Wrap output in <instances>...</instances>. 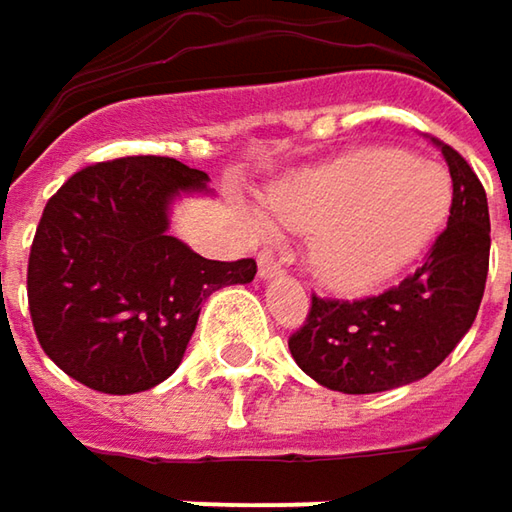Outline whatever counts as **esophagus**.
<instances>
[{
    "label": "esophagus",
    "instance_id": "obj_1",
    "mask_svg": "<svg viewBox=\"0 0 512 512\" xmlns=\"http://www.w3.org/2000/svg\"><path fill=\"white\" fill-rule=\"evenodd\" d=\"M257 275H260L263 281H272V278H281L284 269H281L269 255H260V260H257Z\"/></svg>",
    "mask_w": 512,
    "mask_h": 512
}]
</instances>
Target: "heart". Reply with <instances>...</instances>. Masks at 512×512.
<instances>
[{
	"mask_svg": "<svg viewBox=\"0 0 512 512\" xmlns=\"http://www.w3.org/2000/svg\"><path fill=\"white\" fill-rule=\"evenodd\" d=\"M449 205L446 167L394 147H365L275 185L266 196L269 220L255 217V226L313 234L307 257L318 281L368 292L426 252Z\"/></svg>",
	"mask_w": 512,
	"mask_h": 512,
	"instance_id": "heart-1",
	"label": "heart"
}]
</instances>
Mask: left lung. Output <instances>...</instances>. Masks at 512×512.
<instances>
[{
	"label": "left lung",
	"instance_id": "obj_1",
	"mask_svg": "<svg viewBox=\"0 0 512 512\" xmlns=\"http://www.w3.org/2000/svg\"><path fill=\"white\" fill-rule=\"evenodd\" d=\"M440 150L452 176V208L426 263L374 298L313 295L307 324L289 336L298 368L330 391L376 394L429 376L478 316L490 266L487 194L458 150Z\"/></svg>",
	"mask_w": 512,
	"mask_h": 512
}]
</instances>
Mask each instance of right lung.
I'll return each mask as SVG.
<instances>
[{
	"mask_svg": "<svg viewBox=\"0 0 512 512\" xmlns=\"http://www.w3.org/2000/svg\"><path fill=\"white\" fill-rule=\"evenodd\" d=\"M208 173L167 156H127L75 173L48 199L28 257V310L46 356L101 394L150 391L173 374L205 298L249 284L257 263L208 260L170 228Z\"/></svg>",
	"mask_w": 512,
	"mask_h": 512,
	"instance_id": "right-lung-1",
	"label": "right lung"
}]
</instances>
